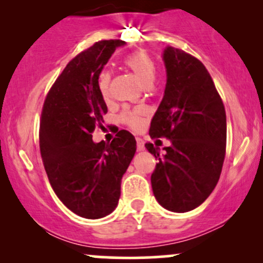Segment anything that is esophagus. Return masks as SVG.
<instances>
[{"label":"esophagus","instance_id":"esophagus-1","mask_svg":"<svg viewBox=\"0 0 263 263\" xmlns=\"http://www.w3.org/2000/svg\"><path fill=\"white\" fill-rule=\"evenodd\" d=\"M136 141H137V149L138 151H143L144 149L143 140H142V138H140V137H137V138H136Z\"/></svg>","mask_w":263,"mask_h":263}]
</instances>
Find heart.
<instances>
[{"instance_id": "heart-1", "label": "heart", "mask_w": 263, "mask_h": 263, "mask_svg": "<svg viewBox=\"0 0 263 263\" xmlns=\"http://www.w3.org/2000/svg\"><path fill=\"white\" fill-rule=\"evenodd\" d=\"M123 65L128 68L129 70L134 73L138 80L141 81L146 87H149L153 84L156 79V63L152 57L144 50H137V52H132L125 55L122 59ZM110 81H111V74L108 71L104 70L99 74L98 77V89L102 99H108L110 95ZM121 121L127 125L129 128L135 129V131H140L143 128L144 120L143 112L140 110H125L121 114Z\"/></svg>"}]
</instances>
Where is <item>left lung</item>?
Here are the masks:
<instances>
[{"mask_svg": "<svg viewBox=\"0 0 263 263\" xmlns=\"http://www.w3.org/2000/svg\"><path fill=\"white\" fill-rule=\"evenodd\" d=\"M167 84L151 122L152 138L171 140L164 153L146 143L156 157L153 194L164 209L185 213L203 204L221 174L226 151V114L209 71L182 49L163 53Z\"/></svg>", "mask_w": 263, "mask_h": 263, "instance_id": "obj_1", "label": "left lung"}]
</instances>
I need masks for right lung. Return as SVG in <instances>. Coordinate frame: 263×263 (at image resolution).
<instances>
[{"label":"right lung","instance_id":"add662e5","mask_svg":"<svg viewBox=\"0 0 263 263\" xmlns=\"http://www.w3.org/2000/svg\"><path fill=\"white\" fill-rule=\"evenodd\" d=\"M120 39L96 42L65 66L42 108L39 147L48 179L62 203L77 215L100 219L115 210L121 179L136 152L134 135L121 129L111 143H95L92 132L107 106L98 77Z\"/></svg>","mask_w":263,"mask_h":263}]
</instances>
